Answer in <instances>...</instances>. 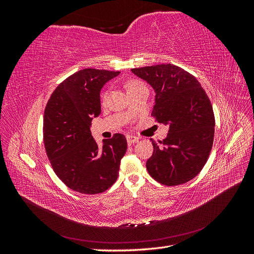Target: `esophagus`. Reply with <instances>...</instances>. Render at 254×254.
Segmentation results:
<instances>
[{"label":"esophagus","mask_w":254,"mask_h":254,"mask_svg":"<svg viewBox=\"0 0 254 254\" xmlns=\"http://www.w3.org/2000/svg\"><path fill=\"white\" fill-rule=\"evenodd\" d=\"M126 139H127L128 145H132V144H134L135 142H137V140H139L136 136H132V135H127Z\"/></svg>","instance_id":"obj_1"}]
</instances>
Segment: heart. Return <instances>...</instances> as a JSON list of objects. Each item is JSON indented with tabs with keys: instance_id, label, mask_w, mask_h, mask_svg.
Instances as JSON below:
<instances>
[{
	"instance_id": "1",
	"label": "heart",
	"mask_w": 254,
	"mask_h": 254,
	"mask_svg": "<svg viewBox=\"0 0 254 254\" xmlns=\"http://www.w3.org/2000/svg\"><path fill=\"white\" fill-rule=\"evenodd\" d=\"M141 86H144V84H143L142 82L137 81V80H131V81H129V82L127 83V91L131 90V89H134V88H137V87H141ZM107 96H108V92H106V93H104L103 98L106 99Z\"/></svg>"
}]
</instances>
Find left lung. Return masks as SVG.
I'll return each instance as SVG.
<instances>
[{
    "label": "left lung",
    "mask_w": 254,
    "mask_h": 254,
    "mask_svg": "<svg viewBox=\"0 0 254 254\" xmlns=\"http://www.w3.org/2000/svg\"><path fill=\"white\" fill-rule=\"evenodd\" d=\"M131 71L155 90L152 117L170 126L163 141L150 140L149 175L168 187L191 180L206 163L214 141L215 118L205 91L195 76L171 64Z\"/></svg>",
    "instance_id": "obj_1"
}]
</instances>
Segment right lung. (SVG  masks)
I'll list each match as a JSON object with an SVG mask.
<instances>
[{
	"instance_id": "right-lung-1",
	"label": "right lung",
	"mask_w": 254,
	"mask_h": 254,
	"mask_svg": "<svg viewBox=\"0 0 254 254\" xmlns=\"http://www.w3.org/2000/svg\"><path fill=\"white\" fill-rule=\"evenodd\" d=\"M120 72L84 68L53 92L43 117V141L51 165L67 188L99 194L117 181L127 150L124 134L115 133L99 147L91 134L92 119L101 114V90Z\"/></svg>"
}]
</instances>
